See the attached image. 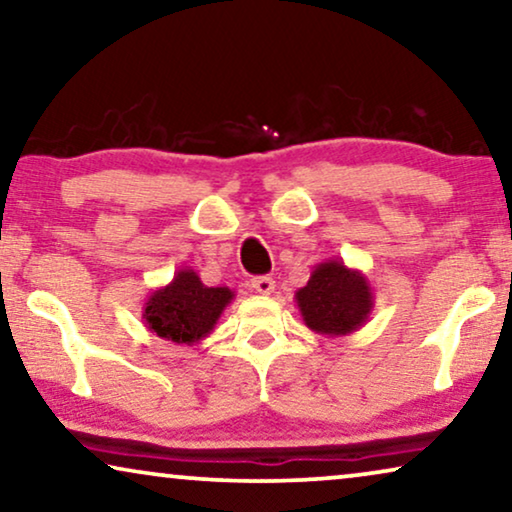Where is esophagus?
<instances>
[{
	"label": "esophagus",
	"instance_id": "34e87169",
	"mask_svg": "<svg viewBox=\"0 0 512 512\" xmlns=\"http://www.w3.org/2000/svg\"><path fill=\"white\" fill-rule=\"evenodd\" d=\"M251 286H254L256 293H261V296H270V293L275 291V279H272V277H254V279H251Z\"/></svg>",
	"mask_w": 512,
	"mask_h": 512
}]
</instances>
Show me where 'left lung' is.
Returning a JSON list of instances; mask_svg holds the SVG:
<instances>
[{
  "label": "left lung",
  "instance_id": "obj_1",
  "mask_svg": "<svg viewBox=\"0 0 512 512\" xmlns=\"http://www.w3.org/2000/svg\"><path fill=\"white\" fill-rule=\"evenodd\" d=\"M296 303L310 331L340 338L366 324L373 312L375 293L361 270L331 258L314 265L307 284L296 291Z\"/></svg>",
  "mask_w": 512,
  "mask_h": 512
}]
</instances>
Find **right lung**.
Instances as JSON below:
<instances>
[{
    "label": "right lung",
    "mask_w": 512,
    "mask_h": 512,
    "mask_svg": "<svg viewBox=\"0 0 512 512\" xmlns=\"http://www.w3.org/2000/svg\"><path fill=\"white\" fill-rule=\"evenodd\" d=\"M235 298L228 286L202 284L198 272L181 268L170 284L160 286L146 298L142 319L158 338L177 345H195L214 331L223 310Z\"/></svg>",
    "instance_id": "obj_1"
}]
</instances>
